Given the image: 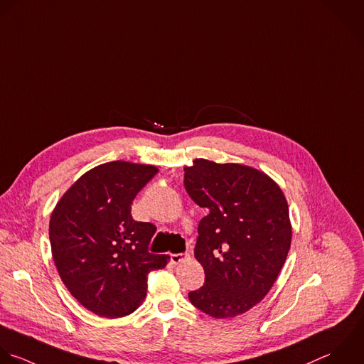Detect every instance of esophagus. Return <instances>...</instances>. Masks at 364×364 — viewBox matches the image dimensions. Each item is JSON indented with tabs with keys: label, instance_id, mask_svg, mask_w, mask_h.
Here are the masks:
<instances>
[{
	"label": "esophagus",
	"instance_id": "34e87169",
	"mask_svg": "<svg viewBox=\"0 0 364 364\" xmlns=\"http://www.w3.org/2000/svg\"><path fill=\"white\" fill-rule=\"evenodd\" d=\"M188 258V254L187 252H180V254H171L170 255V261L173 264H180L183 261H186Z\"/></svg>",
	"mask_w": 364,
	"mask_h": 364
}]
</instances>
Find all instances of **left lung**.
<instances>
[{"label":"left lung","instance_id":"8db88e82","mask_svg":"<svg viewBox=\"0 0 364 364\" xmlns=\"http://www.w3.org/2000/svg\"><path fill=\"white\" fill-rule=\"evenodd\" d=\"M184 188L208 211L194 248L205 281L188 294L190 302L217 319L245 314L269 292L287 261L292 240L287 198L252 167L204 159L184 168Z\"/></svg>","mask_w":364,"mask_h":364}]
</instances>
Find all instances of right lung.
<instances>
[{
    "mask_svg": "<svg viewBox=\"0 0 364 364\" xmlns=\"http://www.w3.org/2000/svg\"><path fill=\"white\" fill-rule=\"evenodd\" d=\"M156 173L147 164H100L63 194L50 215L49 241L59 277L97 316L134 312L146 296L147 275L167 264V255L149 252L156 227L132 217L134 197Z\"/></svg>",
    "mask_w": 364,
    "mask_h": 364,
    "instance_id": "add662e5",
    "label": "right lung"
}]
</instances>
